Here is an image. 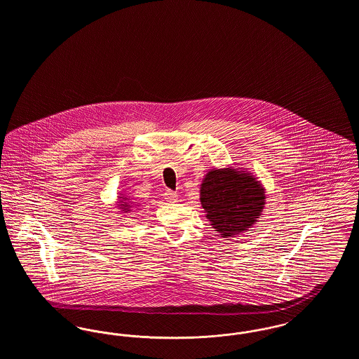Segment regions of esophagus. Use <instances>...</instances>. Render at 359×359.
Instances as JSON below:
<instances>
[{
	"mask_svg": "<svg viewBox=\"0 0 359 359\" xmlns=\"http://www.w3.org/2000/svg\"><path fill=\"white\" fill-rule=\"evenodd\" d=\"M164 198L168 201V202H176L177 201V192L176 191H172V189H167L164 192Z\"/></svg>",
	"mask_w": 359,
	"mask_h": 359,
	"instance_id": "34e87169",
	"label": "esophagus"
}]
</instances>
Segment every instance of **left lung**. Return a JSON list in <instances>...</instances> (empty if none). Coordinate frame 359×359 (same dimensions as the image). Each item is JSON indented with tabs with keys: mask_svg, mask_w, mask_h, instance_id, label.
I'll return each instance as SVG.
<instances>
[{
	"mask_svg": "<svg viewBox=\"0 0 359 359\" xmlns=\"http://www.w3.org/2000/svg\"><path fill=\"white\" fill-rule=\"evenodd\" d=\"M201 202L215 231L230 238L248 230L261 215L265 192L250 173L214 170L203 179Z\"/></svg>",
	"mask_w": 359,
	"mask_h": 359,
	"instance_id": "left-lung-1",
	"label": "left lung"
}]
</instances>
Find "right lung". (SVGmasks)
Segmentation results:
<instances>
[{
    "instance_id": "right-lung-1",
    "label": "right lung",
    "mask_w": 359,
    "mask_h": 359,
    "mask_svg": "<svg viewBox=\"0 0 359 359\" xmlns=\"http://www.w3.org/2000/svg\"><path fill=\"white\" fill-rule=\"evenodd\" d=\"M122 208H125V211H129L126 207H129V205L128 203H125V205H120Z\"/></svg>"
}]
</instances>
